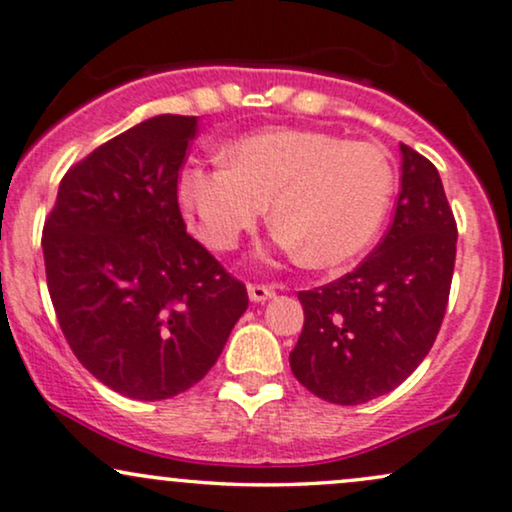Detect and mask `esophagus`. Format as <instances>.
Returning a JSON list of instances; mask_svg holds the SVG:
<instances>
[{
	"label": "esophagus",
	"instance_id": "esophagus-1",
	"mask_svg": "<svg viewBox=\"0 0 512 512\" xmlns=\"http://www.w3.org/2000/svg\"><path fill=\"white\" fill-rule=\"evenodd\" d=\"M275 296V289L268 287V285H249V299L254 301V304H263V301L273 299Z\"/></svg>",
	"mask_w": 512,
	"mask_h": 512
}]
</instances>
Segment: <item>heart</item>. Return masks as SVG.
<instances>
[{
	"label": "heart",
	"mask_w": 512,
	"mask_h": 512,
	"mask_svg": "<svg viewBox=\"0 0 512 512\" xmlns=\"http://www.w3.org/2000/svg\"><path fill=\"white\" fill-rule=\"evenodd\" d=\"M394 168L380 147L323 130L275 128L242 137L227 161L182 168L178 197L218 251L235 249L273 201L277 246L330 268L361 254L380 232Z\"/></svg>",
	"instance_id": "b5f03b06"
}]
</instances>
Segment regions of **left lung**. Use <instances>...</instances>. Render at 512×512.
<instances>
[{"instance_id":"left-lung-1","label":"left lung","mask_w":512,"mask_h":512,"mask_svg":"<svg viewBox=\"0 0 512 512\" xmlns=\"http://www.w3.org/2000/svg\"><path fill=\"white\" fill-rule=\"evenodd\" d=\"M456 239L439 170L401 144V192L387 235L353 273L299 292L304 330L289 353L296 380L339 406L399 387L439 334Z\"/></svg>"}]
</instances>
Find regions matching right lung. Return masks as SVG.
Masks as SVG:
<instances>
[{"label":"right lung","instance_id":"add662e5","mask_svg":"<svg viewBox=\"0 0 512 512\" xmlns=\"http://www.w3.org/2000/svg\"><path fill=\"white\" fill-rule=\"evenodd\" d=\"M197 116H154L63 175L44 220L47 287L78 361L118 394L161 401L194 387L249 306L187 235L178 178Z\"/></svg>","mask_w":512,"mask_h":512}]
</instances>
